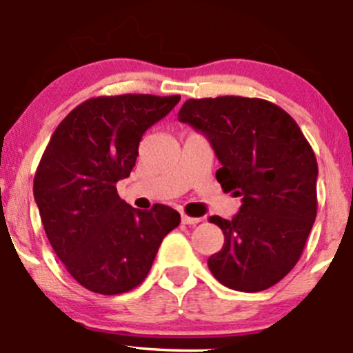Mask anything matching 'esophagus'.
Listing matches in <instances>:
<instances>
[{
	"mask_svg": "<svg viewBox=\"0 0 353 353\" xmlns=\"http://www.w3.org/2000/svg\"><path fill=\"white\" fill-rule=\"evenodd\" d=\"M181 219L184 224H189V225H196L201 222V217H190V216H188V214H182Z\"/></svg>",
	"mask_w": 353,
	"mask_h": 353,
	"instance_id": "34e87169",
	"label": "esophagus"
}]
</instances>
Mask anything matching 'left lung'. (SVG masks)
Instances as JSON below:
<instances>
[{"label":"left lung","instance_id":"obj_1","mask_svg":"<svg viewBox=\"0 0 353 353\" xmlns=\"http://www.w3.org/2000/svg\"><path fill=\"white\" fill-rule=\"evenodd\" d=\"M181 123L204 132L225 192L242 196L230 221L212 216L224 245L208 265L222 285L261 292L282 281L301 259L317 216V159L292 116L259 98L188 99Z\"/></svg>","mask_w":353,"mask_h":353}]
</instances>
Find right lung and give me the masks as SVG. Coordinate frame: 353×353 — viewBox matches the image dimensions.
Segmentation results:
<instances>
[{"label":"right lung","mask_w":353,"mask_h":353,"mask_svg":"<svg viewBox=\"0 0 353 353\" xmlns=\"http://www.w3.org/2000/svg\"><path fill=\"white\" fill-rule=\"evenodd\" d=\"M181 96L91 98L61 121L34 174V201L48 241L84 289L124 294L148 277L163 239L181 224L177 210H139L117 196L139 141Z\"/></svg>","instance_id":"right-lung-1"}]
</instances>
